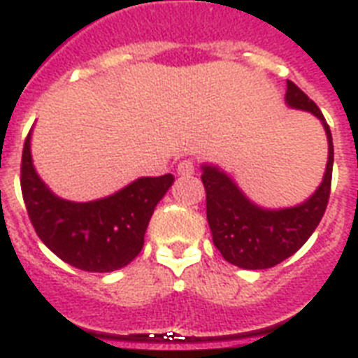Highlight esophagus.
<instances>
[{"instance_id":"obj_1","label":"esophagus","mask_w":358,"mask_h":358,"mask_svg":"<svg viewBox=\"0 0 358 358\" xmlns=\"http://www.w3.org/2000/svg\"><path fill=\"white\" fill-rule=\"evenodd\" d=\"M178 173L180 174H193L194 173V162L191 158L182 159L178 164Z\"/></svg>"}]
</instances>
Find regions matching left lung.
Returning <instances> with one entry per match:
<instances>
[{
    "label": "left lung",
    "instance_id": "1",
    "mask_svg": "<svg viewBox=\"0 0 358 358\" xmlns=\"http://www.w3.org/2000/svg\"><path fill=\"white\" fill-rule=\"evenodd\" d=\"M287 103L292 108L315 113L324 124L329 141V159L324 182L307 202L296 208L261 209L252 204L239 187L215 167H204L206 213L213 245L228 263L248 270H263L280 264L296 254L320 224L331 193L333 138L324 113L292 80H287Z\"/></svg>",
    "mask_w": 358,
    "mask_h": 358
}]
</instances>
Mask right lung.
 Instances as JSON below:
<instances>
[{
  "mask_svg": "<svg viewBox=\"0 0 358 358\" xmlns=\"http://www.w3.org/2000/svg\"><path fill=\"white\" fill-rule=\"evenodd\" d=\"M173 182V174L149 176L108 199L69 202L55 196L38 178L31 132L23 145L20 184L31 224L57 257L84 272H112L138 257L154 208Z\"/></svg>",
  "mask_w": 358,
  "mask_h": 358,
  "instance_id": "right-lung-1",
  "label": "right lung"
}]
</instances>
